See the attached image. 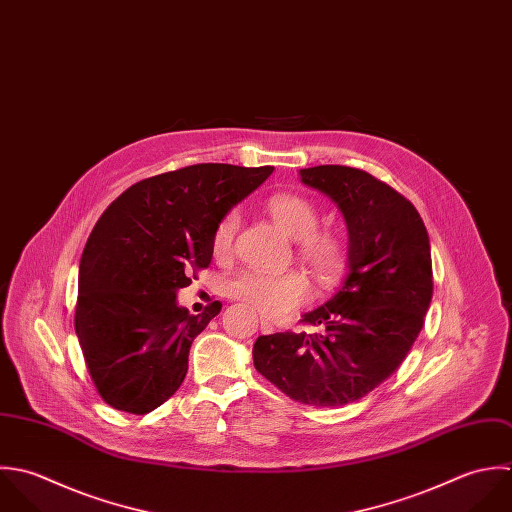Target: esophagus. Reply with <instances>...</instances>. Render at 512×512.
<instances>
[{"instance_id":"1","label":"esophagus","mask_w":512,"mask_h":512,"mask_svg":"<svg viewBox=\"0 0 512 512\" xmlns=\"http://www.w3.org/2000/svg\"><path fill=\"white\" fill-rule=\"evenodd\" d=\"M260 330H262V334H274V326L264 318L260 320Z\"/></svg>"}]
</instances>
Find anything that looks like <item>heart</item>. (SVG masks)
Returning <instances> with one entry per match:
<instances>
[{"label": "heart", "instance_id": "heart-1", "mask_svg": "<svg viewBox=\"0 0 512 512\" xmlns=\"http://www.w3.org/2000/svg\"><path fill=\"white\" fill-rule=\"evenodd\" d=\"M266 208L274 222L292 238L298 240V254L314 272L322 286H332L340 280L347 266V242L340 234L318 230L320 212L314 202L300 194H274ZM240 226V214L230 210L214 228L212 252L224 258L232 252L234 238ZM224 292L268 318L284 316L312 298L310 280L302 272H262L240 270L224 282Z\"/></svg>", "mask_w": 512, "mask_h": 512}]
</instances>
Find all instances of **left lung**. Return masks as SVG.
<instances>
[{"label": "left lung", "instance_id": "left-lung-1", "mask_svg": "<svg viewBox=\"0 0 512 512\" xmlns=\"http://www.w3.org/2000/svg\"><path fill=\"white\" fill-rule=\"evenodd\" d=\"M300 176L338 204L349 272L336 296L304 314L318 332L260 336L254 367L294 401L340 407L391 377L417 340L433 298L429 234L417 208L369 172L320 165Z\"/></svg>", "mask_w": 512, "mask_h": 512}]
</instances>
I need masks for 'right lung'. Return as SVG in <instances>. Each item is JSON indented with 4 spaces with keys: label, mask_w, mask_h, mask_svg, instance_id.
<instances>
[{
    "label": "right lung",
    "mask_w": 512,
    "mask_h": 512,
    "mask_svg": "<svg viewBox=\"0 0 512 512\" xmlns=\"http://www.w3.org/2000/svg\"><path fill=\"white\" fill-rule=\"evenodd\" d=\"M274 167L202 163L145 178L97 220L79 266L75 332L105 403L145 415L171 399L194 338L220 312L176 304L188 272L212 260L218 222Z\"/></svg>",
    "instance_id": "1"
}]
</instances>
